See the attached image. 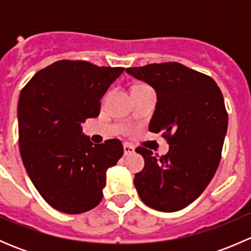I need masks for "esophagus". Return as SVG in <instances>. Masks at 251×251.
I'll return each mask as SVG.
<instances>
[{
    "label": "esophagus",
    "instance_id": "1",
    "mask_svg": "<svg viewBox=\"0 0 251 251\" xmlns=\"http://www.w3.org/2000/svg\"><path fill=\"white\" fill-rule=\"evenodd\" d=\"M124 153H125V155L135 153V147L128 143H124Z\"/></svg>",
    "mask_w": 251,
    "mask_h": 251
}]
</instances>
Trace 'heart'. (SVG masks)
<instances>
[{
	"label": "heart",
	"mask_w": 251,
	"mask_h": 251,
	"mask_svg": "<svg viewBox=\"0 0 251 251\" xmlns=\"http://www.w3.org/2000/svg\"><path fill=\"white\" fill-rule=\"evenodd\" d=\"M143 86H147V85H137V86H136V87H143Z\"/></svg>",
	"instance_id": "b5f03b06"
}]
</instances>
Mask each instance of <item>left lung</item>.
I'll return each instance as SVG.
<instances>
[{"instance_id":"1","label":"left lung","mask_w":251,"mask_h":251,"mask_svg":"<svg viewBox=\"0 0 251 251\" xmlns=\"http://www.w3.org/2000/svg\"><path fill=\"white\" fill-rule=\"evenodd\" d=\"M126 72L156 91L149 131L161 132L170 146L163 156L136 148L144 158V169L133 179L137 193L153 209L178 211L203 193L219 168L228 125L224 96L209 75L176 62Z\"/></svg>"}]
</instances>
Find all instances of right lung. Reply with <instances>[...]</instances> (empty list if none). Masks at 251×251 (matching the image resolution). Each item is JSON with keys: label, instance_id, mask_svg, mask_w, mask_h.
<instances>
[{"label": "right lung", "instance_id": "1", "mask_svg": "<svg viewBox=\"0 0 251 251\" xmlns=\"http://www.w3.org/2000/svg\"><path fill=\"white\" fill-rule=\"evenodd\" d=\"M123 72L86 60H58L20 92V156L35 188L58 211L81 214L97 206L105 171L123 156L120 141L93 144L81 127L100 115V98Z\"/></svg>", "mask_w": 251, "mask_h": 251}]
</instances>
